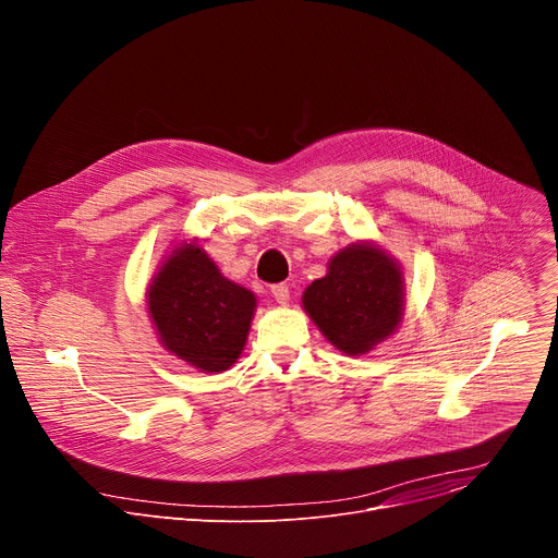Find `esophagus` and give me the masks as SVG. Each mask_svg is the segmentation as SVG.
Returning a JSON list of instances; mask_svg holds the SVG:
<instances>
[{
    "instance_id": "1",
    "label": "esophagus",
    "mask_w": 558,
    "mask_h": 558,
    "mask_svg": "<svg viewBox=\"0 0 558 558\" xmlns=\"http://www.w3.org/2000/svg\"><path fill=\"white\" fill-rule=\"evenodd\" d=\"M271 295L276 298L278 304H287L289 302V287L287 284H274Z\"/></svg>"
}]
</instances>
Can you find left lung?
Returning a JSON list of instances; mask_svg holds the SVG:
<instances>
[{"mask_svg":"<svg viewBox=\"0 0 558 558\" xmlns=\"http://www.w3.org/2000/svg\"><path fill=\"white\" fill-rule=\"evenodd\" d=\"M404 271L373 241L340 250L327 276L302 293V308L344 355H366L388 340L404 315Z\"/></svg>","mask_w":558,"mask_h":558,"instance_id":"left-lung-1","label":"left lung"}]
</instances>
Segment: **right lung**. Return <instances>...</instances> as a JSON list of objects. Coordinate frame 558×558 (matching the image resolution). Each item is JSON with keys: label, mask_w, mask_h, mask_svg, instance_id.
Returning <instances> with one entry per match:
<instances>
[{"label": "right lung", "mask_w": 558, "mask_h": 558, "mask_svg": "<svg viewBox=\"0 0 558 558\" xmlns=\"http://www.w3.org/2000/svg\"><path fill=\"white\" fill-rule=\"evenodd\" d=\"M158 342L201 373H222L241 357L256 295L225 278L194 241H181L145 291Z\"/></svg>", "instance_id": "obj_1"}]
</instances>
